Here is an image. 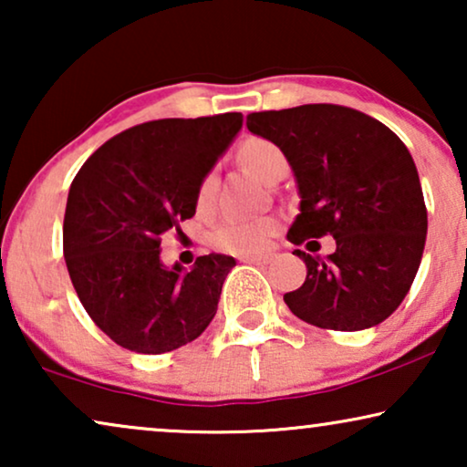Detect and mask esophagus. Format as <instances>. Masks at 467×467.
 <instances>
[{
  "label": "esophagus",
  "instance_id": "1",
  "mask_svg": "<svg viewBox=\"0 0 467 467\" xmlns=\"http://www.w3.org/2000/svg\"><path fill=\"white\" fill-rule=\"evenodd\" d=\"M242 264H253V265H259V264H267L270 257L267 254H244V257H240Z\"/></svg>",
  "mask_w": 467,
  "mask_h": 467
}]
</instances>
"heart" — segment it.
I'll use <instances>...</instances> for the list:
<instances>
[{
  "label": "heart",
  "instance_id": "b5f03b06",
  "mask_svg": "<svg viewBox=\"0 0 467 467\" xmlns=\"http://www.w3.org/2000/svg\"><path fill=\"white\" fill-rule=\"evenodd\" d=\"M238 161L264 182H274L276 178L285 176L286 170H289L285 152L265 138H248L238 149ZM216 189H219L216 176H203L200 189H197V208L202 213H208L214 206ZM276 229L278 223L270 219V216H261V219L251 221L229 219L214 232V244L223 248V251L238 254L261 253L270 244Z\"/></svg>",
  "mask_w": 467,
  "mask_h": 467
}]
</instances>
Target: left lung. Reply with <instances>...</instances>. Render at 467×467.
<instances>
[{
  "instance_id": "8db88e82",
  "label": "left lung",
  "mask_w": 467,
  "mask_h": 467,
  "mask_svg": "<svg viewBox=\"0 0 467 467\" xmlns=\"http://www.w3.org/2000/svg\"><path fill=\"white\" fill-rule=\"evenodd\" d=\"M246 127L276 144L296 176L299 214L289 242L336 240L327 257L293 253L308 274L285 293L289 310L336 331L391 317L410 291L427 235L423 191L406 144L380 120L334 104L253 112Z\"/></svg>"
}]
</instances>
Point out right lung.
<instances>
[{
	"instance_id": "obj_1",
	"label": "right lung",
	"mask_w": 467,
	"mask_h": 467,
	"mask_svg": "<svg viewBox=\"0 0 467 467\" xmlns=\"http://www.w3.org/2000/svg\"><path fill=\"white\" fill-rule=\"evenodd\" d=\"M242 114L131 127L87 159L69 187L63 257L82 306L119 347L142 355L193 342L219 308L227 254L191 270L161 261V235L197 208V189L242 130Z\"/></svg>"
}]
</instances>
